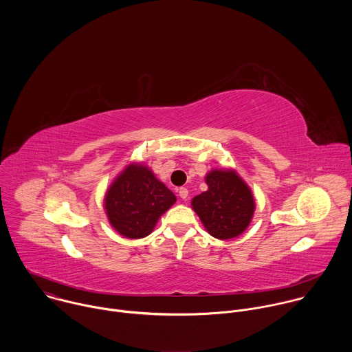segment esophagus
<instances>
[{
    "label": "esophagus",
    "mask_w": 352,
    "mask_h": 352,
    "mask_svg": "<svg viewBox=\"0 0 352 352\" xmlns=\"http://www.w3.org/2000/svg\"><path fill=\"white\" fill-rule=\"evenodd\" d=\"M178 195H179V197H181V199H184V200H185V199L188 197V189H186V188H181V189L178 190Z\"/></svg>",
    "instance_id": "1"
}]
</instances>
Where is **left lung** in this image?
<instances>
[{
    "instance_id": "obj_1",
    "label": "left lung",
    "mask_w": 352,
    "mask_h": 352,
    "mask_svg": "<svg viewBox=\"0 0 352 352\" xmlns=\"http://www.w3.org/2000/svg\"><path fill=\"white\" fill-rule=\"evenodd\" d=\"M205 179L209 188L192 199V209L212 236L241 235L254 217L252 190L234 170H212Z\"/></svg>"
}]
</instances>
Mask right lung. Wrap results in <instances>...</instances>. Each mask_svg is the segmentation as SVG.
<instances>
[{"instance_id":"obj_1","label":"right lung","mask_w":352,"mask_h":352,"mask_svg":"<svg viewBox=\"0 0 352 352\" xmlns=\"http://www.w3.org/2000/svg\"><path fill=\"white\" fill-rule=\"evenodd\" d=\"M175 195L148 167L133 163L110 185L104 209L113 228L125 238L138 239L153 231L160 216L174 204Z\"/></svg>"}]
</instances>
